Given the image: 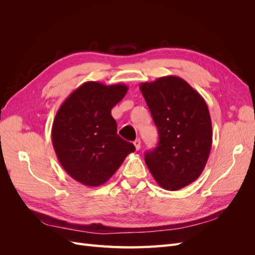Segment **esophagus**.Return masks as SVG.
<instances>
[{"label": "esophagus", "instance_id": "obj_1", "mask_svg": "<svg viewBox=\"0 0 255 255\" xmlns=\"http://www.w3.org/2000/svg\"><path fill=\"white\" fill-rule=\"evenodd\" d=\"M134 145H135V149L138 151V150H139L140 149V145H141V142H140V140L139 139H136L134 142Z\"/></svg>", "mask_w": 255, "mask_h": 255}]
</instances>
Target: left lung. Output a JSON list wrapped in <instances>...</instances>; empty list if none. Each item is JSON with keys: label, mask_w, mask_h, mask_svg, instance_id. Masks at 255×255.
<instances>
[{"label": "left lung", "mask_w": 255, "mask_h": 255, "mask_svg": "<svg viewBox=\"0 0 255 255\" xmlns=\"http://www.w3.org/2000/svg\"><path fill=\"white\" fill-rule=\"evenodd\" d=\"M157 128L159 140L144 161L161 188L179 190L202 173L213 142L206 102L179 76L139 85Z\"/></svg>", "instance_id": "obj_1"}]
</instances>
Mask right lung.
Listing matches in <instances>:
<instances>
[{
	"instance_id": "add662e5",
	"label": "right lung",
	"mask_w": 255,
	"mask_h": 255,
	"mask_svg": "<svg viewBox=\"0 0 255 255\" xmlns=\"http://www.w3.org/2000/svg\"><path fill=\"white\" fill-rule=\"evenodd\" d=\"M125 84L86 82L60 105L52 142L60 165L73 180L97 187L109 181L135 146L117 134L112 109L127 95Z\"/></svg>"
}]
</instances>
